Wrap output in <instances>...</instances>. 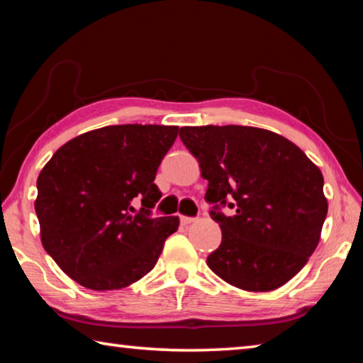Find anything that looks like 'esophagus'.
Masks as SVG:
<instances>
[{
	"label": "esophagus",
	"mask_w": 363,
	"mask_h": 363,
	"mask_svg": "<svg viewBox=\"0 0 363 363\" xmlns=\"http://www.w3.org/2000/svg\"><path fill=\"white\" fill-rule=\"evenodd\" d=\"M195 218H189V216H181V223L182 224H192Z\"/></svg>",
	"instance_id": "obj_1"
}]
</instances>
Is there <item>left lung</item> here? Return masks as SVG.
Returning a JSON list of instances; mask_svg holds the SVG:
<instances>
[{
  "mask_svg": "<svg viewBox=\"0 0 363 363\" xmlns=\"http://www.w3.org/2000/svg\"><path fill=\"white\" fill-rule=\"evenodd\" d=\"M179 138L199 160L223 232L208 267L240 290L285 285L320 240L328 211L322 171L291 140L261 128L184 126ZM225 204L233 217L218 211Z\"/></svg>",
  "mask_w": 363,
  "mask_h": 363,
  "instance_id": "left-lung-1",
  "label": "left lung"
}]
</instances>
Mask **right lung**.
I'll list each match as a JSON object with an SVG mask.
<instances>
[{
	"label": "right lung",
	"mask_w": 363,
	"mask_h": 363,
	"mask_svg": "<svg viewBox=\"0 0 363 363\" xmlns=\"http://www.w3.org/2000/svg\"><path fill=\"white\" fill-rule=\"evenodd\" d=\"M177 126L115 125L69 140L36 181L41 243L57 266L94 291L120 290L155 266L177 216L150 218L155 181ZM140 199L136 212L132 201Z\"/></svg>",
	"instance_id": "1"
}]
</instances>
